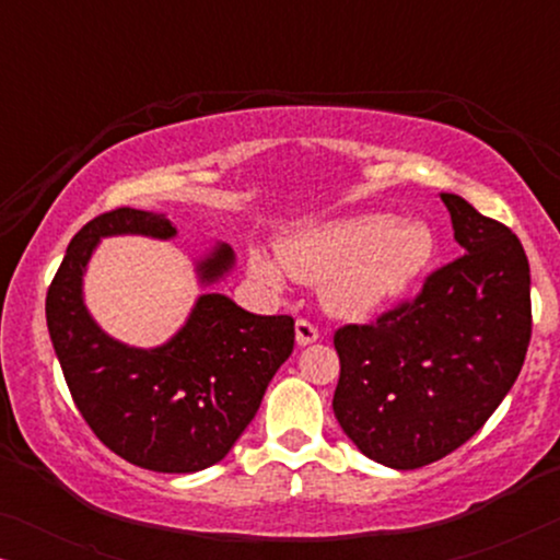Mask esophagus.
Instances as JSON below:
<instances>
[{"mask_svg":"<svg viewBox=\"0 0 560 560\" xmlns=\"http://www.w3.org/2000/svg\"><path fill=\"white\" fill-rule=\"evenodd\" d=\"M295 341L298 347H308V343L318 341V326H313L311 320H295Z\"/></svg>","mask_w":560,"mask_h":560,"instance_id":"esophagus-1","label":"esophagus"}]
</instances>
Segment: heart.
I'll list each match as a JSON object with an SVG mask.
<instances>
[{"label":"heart","mask_w":560,"mask_h":560,"mask_svg":"<svg viewBox=\"0 0 560 560\" xmlns=\"http://www.w3.org/2000/svg\"><path fill=\"white\" fill-rule=\"evenodd\" d=\"M433 234L423 221L393 213L316 221L290 232L278 252H249V275L270 293L290 280L320 285L334 316L364 320L410 293L433 259Z\"/></svg>","instance_id":"heart-1"}]
</instances>
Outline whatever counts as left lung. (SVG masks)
Listing matches in <instances>:
<instances>
[{
    "mask_svg": "<svg viewBox=\"0 0 560 560\" xmlns=\"http://www.w3.org/2000/svg\"><path fill=\"white\" fill-rule=\"evenodd\" d=\"M464 255L412 303L334 336V416L366 458L389 469L439 462L504 400L530 343V265L515 234L456 194H441Z\"/></svg>",
    "mask_w": 560,
    "mask_h": 560,
    "instance_id": "left-lung-1",
    "label": "left lung"
}]
</instances>
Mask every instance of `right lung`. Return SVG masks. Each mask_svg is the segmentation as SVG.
<instances>
[{
    "mask_svg": "<svg viewBox=\"0 0 560 560\" xmlns=\"http://www.w3.org/2000/svg\"><path fill=\"white\" fill-rule=\"evenodd\" d=\"M173 240L165 213L117 209L89 221L68 244L45 298V318L75 408L104 446L163 474H194L221 462L257 416L275 372L293 351L295 320L257 316L224 293H201L186 324L160 347L114 339L83 301V275L106 236ZM219 242L196 259L201 288L234 270Z\"/></svg>",
    "mask_w": 560,
    "mask_h": 560,
    "instance_id": "1",
    "label": "right lung"
}]
</instances>
